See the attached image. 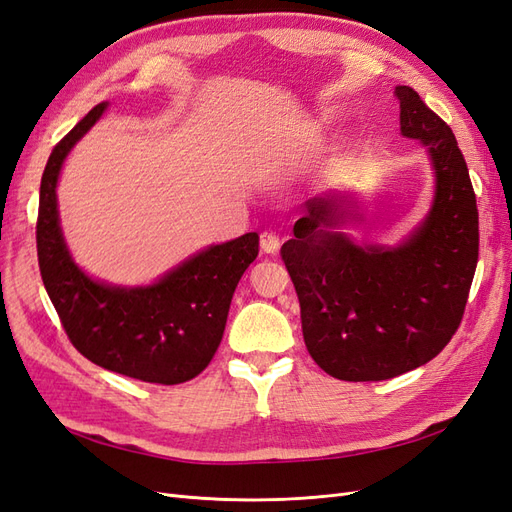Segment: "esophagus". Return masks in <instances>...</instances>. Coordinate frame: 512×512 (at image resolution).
Wrapping results in <instances>:
<instances>
[{
    "instance_id": "34e87169",
    "label": "esophagus",
    "mask_w": 512,
    "mask_h": 512,
    "mask_svg": "<svg viewBox=\"0 0 512 512\" xmlns=\"http://www.w3.org/2000/svg\"><path fill=\"white\" fill-rule=\"evenodd\" d=\"M280 237L275 235V232H269V230H265L260 235V250L265 252V254H271V256H275L277 252H280Z\"/></svg>"
}]
</instances>
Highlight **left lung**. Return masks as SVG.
<instances>
[{
  "label": "left lung",
  "instance_id": "left-lung-1",
  "mask_svg": "<svg viewBox=\"0 0 512 512\" xmlns=\"http://www.w3.org/2000/svg\"><path fill=\"white\" fill-rule=\"evenodd\" d=\"M399 126L436 168L429 218L399 247H359L335 226L346 196L305 200L282 260L301 305L307 352L329 376L376 382L438 356L459 329L478 262V209L453 130L412 87H395Z\"/></svg>",
  "mask_w": 512,
  "mask_h": 512
}]
</instances>
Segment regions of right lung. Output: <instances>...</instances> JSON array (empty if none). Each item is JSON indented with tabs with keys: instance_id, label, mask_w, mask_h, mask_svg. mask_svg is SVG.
I'll return each mask as SVG.
<instances>
[{
	"instance_id": "add662e5",
	"label": "right lung",
	"mask_w": 512,
	"mask_h": 512,
	"mask_svg": "<svg viewBox=\"0 0 512 512\" xmlns=\"http://www.w3.org/2000/svg\"><path fill=\"white\" fill-rule=\"evenodd\" d=\"M98 104L53 147L40 181L38 265L72 346L115 374L151 384H181L203 371L218 350L232 294L258 256V235L232 239L183 262L147 288H113L74 265L61 237L57 179L74 143L94 126Z\"/></svg>"
}]
</instances>
